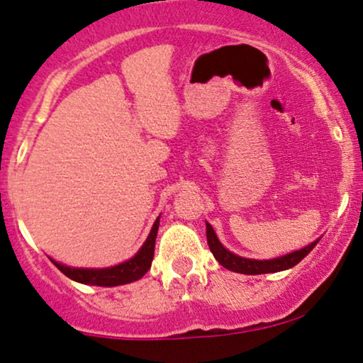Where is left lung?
<instances>
[{
  "instance_id": "8db88e82",
  "label": "left lung",
  "mask_w": 363,
  "mask_h": 363,
  "mask_svg": "<svg viewBox=\"0 0 363 363\" xmlns=\"http://www.w3.org/2000/svg\"><path fill=\"white\" fill-rule=\"evenodd\" d=\"M206 236H208V245H209L211 253L214 255V258L218 259V263L224 266L226 269H229V272L241 273V274H264V273H278V272H284V269H290L295 264L300 263V261L303 259L305 256L316 246V242L320 241L318 238V240L310 242L308 246L301 247V250L291 251V253L288 255L278 256V258L251 259V258H245V256H238L233 253V251L226 250V247L223 246V242L218 240V236H216L214 229L209 223H206Z\"/></svg>"
}]
</instances>
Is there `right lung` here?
Instances as JSON below:
<instances>
[{"label":"right lung","mask_w":363,"mask_h":363,"mask_svg":"<svg viewBox=\"0 0 363 363\" xmlns=\"http://www.w3.org/2000/svg\"><path fill=\"white\" fill-rule=\"evenodd\" d=\"M159 219H155L152 229H150L147 240L140 246V250L132 256L130 259L118 263L116 266H108V268H73V266H67L58 263L53 258L52 263L62 272L65 277H68L73 281L91 284V286H118V284H127L132 281H137L149 272L150 264L154 259V247H155V238H157L159 229Z\"/></svg>","instance_id":"add662e5"}]
</instances>
